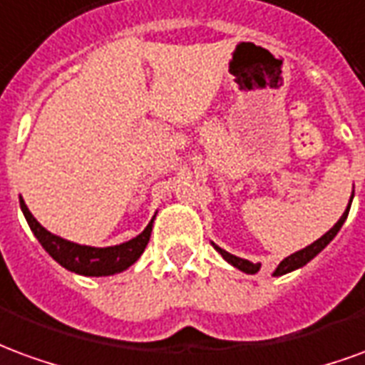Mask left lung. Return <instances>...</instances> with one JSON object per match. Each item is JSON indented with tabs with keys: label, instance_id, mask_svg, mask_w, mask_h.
Returning <instances> with one entry per match:
<instances>
[{
	"label": "left lung",
	"instance_id": "1",
	"mask_svg": "<svg viewBox=\"0 0 365 365\" xmlns=\"http://www.w3.org/2000/svg\"><path fill=\"white\" fill-rule=\"evenodd\" d=\"M352 198H354V192H352V196H350V202H348V208L344 210V214L340 215L339 222L334 223L331 230L324 233L323 237H319L317 241H315V243L307 245V247H305V249H302V251H297V252H294V255H289V257H286V259L282 260L280 264H278V268L274 270V276H282V274H288V272H292V270H297V268L305 267V264H307V262H309L311 259H315L319 252L323 251L324 247L331 243L332 239L336 237V233H339L340 227H342V223L346 222L348 212H350V204H352ZM212 245H214L215 251L220 252L223 259L230 262L231 267L239 268L241 272H245V274H257L260 270V262H251V260L239 259V257H235V255H231V252L223 251L222 247H217V245H215V243H212Z\"/></svg>",
	"mask_w": 365,
	"mask_h": 365
}]
</instances>
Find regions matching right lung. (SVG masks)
Listing matches in <instances>:
<instances>
[{
	"label": "right lung",
	"mask_w": 365,
	"mask_h": 365,
	"mask_svg": "<svg viewBox=\"0 0 365 365\" xmlns=\"http://www.w3.org/2000/svg\"><path fill=\"white\" fill-rule=\"evenodd\" d=\"M19 202H21V210L25 214L29 227L34 233V237L38 239V243L44 247V251L58 264H62L63 268H68L71 272L81 274V276H113V274H118L132 267L135 260L142 257V252L145 251V247L150 243L153 220H155V215H153L151 222L148 223V227L138 237L130 239L126 243L101 249V247L71 243L68 239L50 233L34 220V215L29 212L25 200L21 196H19Z\"/></svg>",
	"instance_id": "right-lung-1"
}]
</instances>
